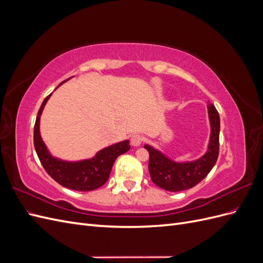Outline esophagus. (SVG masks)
<instances>
[{
	"label": "esophagus",
	"mask_w": 263,
	"mask_h": 263,
	"mask_svg": "<svg viewBox=\"0 0 263 263\" xmlns=\"http://www.w3.org/2000/svg\"><path fill=\"white\" fill-rule=\"evenodd\" d=\"M142 141H144V138L140 135H133L132 138H130V144L134 147H138L142 144Z\"/></svg>",
	"instance_id": "1"
}]
</instances>
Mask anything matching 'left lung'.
Listing matches in <instances>:
<instances>
[{"mask_svg": "<svg viewBox=\"0 0 263 263\" xmlns=\"http://www.w3.org/2000/svg\"><path fill=\"white\" fill-rule=\"evenodd\" d=\"M211 123V137L208 151L197 160L176 162L149 145V173L153 182L169 192H180L198 184L213 169L219 153L220 121L217 109L213 104L208 106Z\"/></svg>", "mask_w": 263, "mask_h": 263, "instance_id": "obj_1", "label": "left lung"}]
</instances>
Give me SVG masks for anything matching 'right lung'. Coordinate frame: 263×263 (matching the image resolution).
Here are the masks:
<instances>
[{
  "mask_svg": "<svg viewBox=\"0 0 263 263\" xmlns=\"http://www.w3.org/2000/svg\"><path fill=\"white\" fill-rule=\"evenodd\" d=\"M50 95L51 94L44 100L41 108H39L34 127V146L39 160L46 172L62 186L70 190L84 191V192L99 189L108 180L110 170H112L117 157L130 149L129 140L117 142V144L102 149L93 158L82 161L71 162L52 157L43 141L41 132H39L41 115Z\"/></svg>",
  "mask_w": 263,
  "mask_h": 263,
  "instance_id": "add662e5",
  "label": "right lung"
}]
</instances>
